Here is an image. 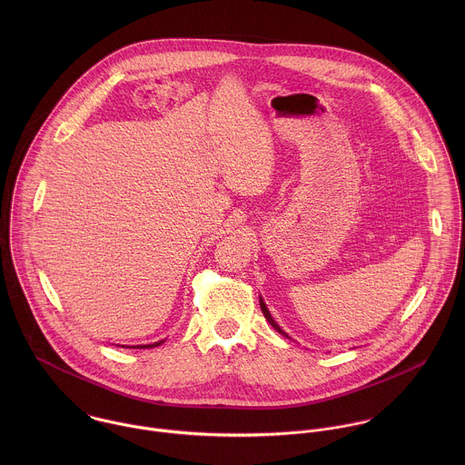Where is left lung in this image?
<instances>
[{
	"mask_svg": "<svg viewBox=\"0 0 465 465\" xmlns=\"http://www.w3.org/2000/svg\"><path fill=\"white\" fill-rule=\"evenodd\" d=\"M260 306H262V312H263V315H265L266 321H268V322H270V326H272V328H273V330H275V331L281 332V334H282V336H286V338H290V336H288V334H286V332L282 331V330H281V328H279V324H277V322H275V321H273V317H272V315H270V312H268V308H266L265 301H263V299H262V297H260Z\"/></svg>",
	"mask_w": 465,
	"mask_h": 465,
	"instance_id": "left-lung-1",
	"label": "left lung"
}]
</instances>
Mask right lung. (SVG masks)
<instances>
[{
	"mask_svg": "<svg viewBox=\"0 0 465 465\" xmlns=\"http://www.w3.org/2000/svg\"><path fill=\"white\" fill-rule=\"evenodd\" d=\"M166 340V338H164ZM164 340H159V341H153V343H146V345H135L137 349H152V347H157V345H161V343H164ZM122 347H125V345H122ZM134 347V349H135Z\"/></svg>",
	"mask_w": 465,
	"mask_h": 465,
	"instance_id": "right-lung-1",
	"label": "right lung"
}]
</instances>
